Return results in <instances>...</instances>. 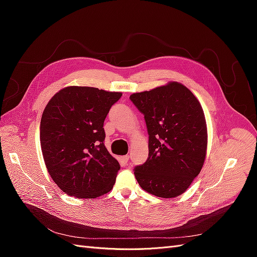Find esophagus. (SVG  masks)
<instances>
[{"mask_svg": "<svg viewBox=\"0 0 257 257\" xmlns=\"http://www.w3.org/2000/svg\"><path fill=\"white\" fill-rule=\"evenodd\" d=\"M128 160H130V157H128V155H124V157H122V161H123L124 163H125V164H126V163L128 162Z\"/></svg>", "mask_w": 257, "mask_h": 257, "instance_id": "34e87169", "label": "esophagus"}]
</instances>
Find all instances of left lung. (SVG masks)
Wrapping results in <instances>:
<instances>
[{
	"label": "left lung",
	"instance_id": "1",
	"mask_svg": "<svg viewBox=\"0 0 257 257\" xmlns=\"http://www.w3.org/2000/svg\"><path fill=\"white\" fill-rule=\"evenodd\" d=\"M130 99L144 114L149 155L134 168L148 193L163 198L181 195L204 165L207 125L198 99L178 82L134 93Z\"/></svg>",
	"mask_w": 257,
	"mask_h": 257
}]
</instances>
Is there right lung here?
I'll list each match as a JSON object with an SVG mask.
<instances>
[{
    "label": "right lung",
    "mask_w": 257,
    "mask_h": 257,
    "mask_svg": "<svg viewBox=\"0 0 257 257\" xmlns=\"http://www.w3.org/2000/svg\"><path fill=\"white\" fill-rule=\"evenodd\" d=\"M121 92L67 87L53 95L41 120V146L52 180L67 195L96 198L109 192L120 169L107 151L104 121Z\"/></svg>",
    "instance_id": "right-lung-1"
}]
</instances>
